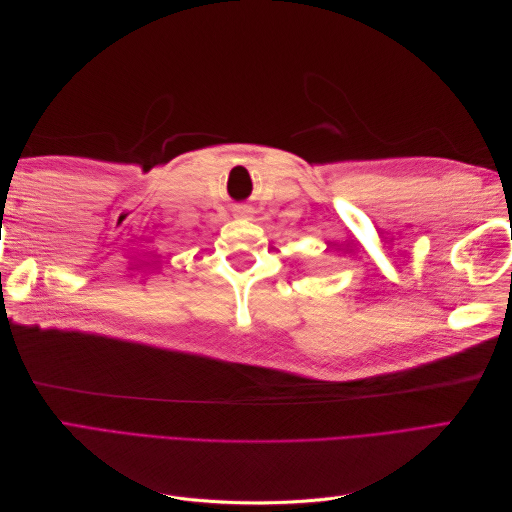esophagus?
<instances>
[{"mask_svg": "<svg viewBox=\"0 0 512 512\" xmlns=\"http://www.w3.org/2000/svg\"><path fill=\"white\" fill-rule=\"evenodd\" d=\"M247 213H250V209H247V207H239L237 209V215H247Z\"/></svg>", "mask_w": 512, "mask_h": 512, "instance_id": "obj_1", "label": "esophagus"}]
</instances>
